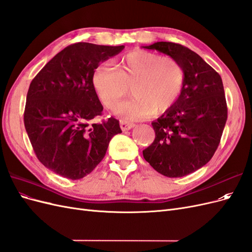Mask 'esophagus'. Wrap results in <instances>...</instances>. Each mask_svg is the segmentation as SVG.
Returning a JSON list of instances; mask_svg holds the SVG:
<instances>
[{
  "label": "esophagus",
  "mask_w": 252,
  "mask_h": 252,
  "mask_svg": "<svg viewBox=\"0 0 252 252\" xmlns=\"http://www.w3.org/2000/svg\"><path fill=\"white\" fill-rule=\"evenodd\" d=\"M120 126H121V129L123 131H127V130H130V129H132L135 125L133 123H129V122H126V121H123L122 120L120 122Z\"/></svg>",
  "instance_id": "esophagus-1"
}]
</instances>
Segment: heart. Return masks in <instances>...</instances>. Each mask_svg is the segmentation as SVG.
Listing matches in <instances>:
<instances>
[{
  "label": "heart",
  "instance_id": "1",
  "mask_svg": "<svg viewBox=\"0 0 252 252\" xmlns=\"http://www.w3.org/2000/svg\"><path fill=\"white\" fill-rule=\"evenodd\" d=\"M133 97L120 103L114 113L126 121H140L155 111L163 113L178 102L185 85V70L177 60L148 51H133L121 61L119 69L102 64L93 84L106 107L111 108L128 94Z\"/></svg>",
  "mask_w": 252,
  "mask_h": 252
}]
</instances>
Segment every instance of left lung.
<instances>
[{
  "label": "left lung",
  "instance_id": "left-lung-1",
  "mask_svg": "<svg viewBox=\"0 0 252 252\" xmlns=\"http://www.w3.org/2000/svg\"><path fill=\"white\" fill-rule=\"evenodd\" d=\"M143 48L177 60L185 70L178 102L151 123L156 139L143 150L150 166L168 178H181L207 164L219 146L227 120L224 86L220 74L194 51L171 42Z\"/></svg>",
  "mask_w": 252,
  "mask_h": 252
}]
</instances>
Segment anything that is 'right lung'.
Here are the masks:
<instances>
[{
	"mask_svg": "<svg viewBox=\"0 0 252 252\" xmlns=\"http://www.w3.org/2000/svg\"><path fill=\"white\" fill-rule=\"evenodd\" d=\"M125 48L77 43L53 57L30 83L24 124L39 161L63 178L79 180L93 171L107 151L119 121L90 124L103 106L93 84L101 63Z\"/></svg>",
	"mask_w": 252,
	"mask_h": 252,
	"instance_id": "obj_1",
	"label": "right lung"
}]
</instances>
